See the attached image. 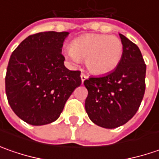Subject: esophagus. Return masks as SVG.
<instances>
[{"instance_id":"1","label":"esophagus","mask_w":159,"mask_h":159,"mask_svg":"<svg viewBox=\"0 0 159 159\" xmlns=\"http://www.w3.org/2000/svg\"><path fill=\"white\" fill-rule=\"evenodd\" d=\"M80 78H81V82L83 83L85 80H87V79H88V76H87V75H85L84 73H81V74H80Z\"/></svg>"}]
</instances>
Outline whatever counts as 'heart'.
Segmentation results:
<instances>
[{
    "mask_svg": "<svg viewBox=\"0 0 159 159\" xmlns=\"http://www.w3.org/2000/svg\"><path fill=\"white\" fill-rule=\"evenodd\" d=\"M123 52V43L118 37L89 34L72 40L65 57L73 64L85 59L86 67L91 73L105 75L119 66Z\"/></svg>",
    "mask_w": 159,
    "mask_h": 159,
    "instance_id": "obj_1",
    "label": "heart"
}]
</instances>
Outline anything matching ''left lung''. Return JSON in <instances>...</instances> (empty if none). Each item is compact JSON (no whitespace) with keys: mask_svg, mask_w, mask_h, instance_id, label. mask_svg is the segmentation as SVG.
<instances>
[{"mask_svg":"<svg viewBox=\"0 0 159 159\" xmlns=\"http://www.w3.org/2000/svg\"><path fill=\"white\" fill-rule=\"evenodd\" d=\"M124 46L119 66L104 76L84 81L89 91L85 109L90 120L103 128L125 124L138 111L145 92L146 65L134 43L119 34Z\"/></svg>","mask_w":159,"mask_h":159,"instance_id":"8db88e82","label":"left lung"}]
</instances>
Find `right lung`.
I'll return each instance as SVG.
<instances>
[{"mask_svg":"<svg viewBox=\"0 0 159 159\" xmlns=\"http://www.w3.org/2000/svg\"><path fill=\"white\" fill-rule=\"evenodd\" d=\"M68 32H43L28 36L13 51L5 78L11 109L33 125L59 118L74 89L80 86V71L64 66L62 48Z\"/></svg>","mask_w":159,"mask_h":159,"instance_id":"right-lung-1","label":"right lung"}]
</instances>
